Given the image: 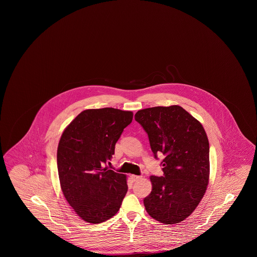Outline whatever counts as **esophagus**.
<instances>
[{
    "instance_id": "esophagus-1",
    "label": "esophagus",
    "mask_w": 257,
    "mask_h": 257,
    "mask_svg": "<svg viewBox=\"0 0 257 257\" xmlns=\"http://www.w3.org/2000/svg\"><path fill=\"white\" fill-rule=\"evenodd\" d=\"M130 177H131V179H132V181H138V180H140L141 178H142V176H140V175H134V174H132V175H130Z\"/></svg>"
}]
</instances>
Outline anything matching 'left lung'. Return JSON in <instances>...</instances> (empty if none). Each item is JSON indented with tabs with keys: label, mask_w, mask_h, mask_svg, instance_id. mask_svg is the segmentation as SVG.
<instances>
[{
	"label": "left lung",
	"mask_w": 257,
	"mask_h": 257,
	"mask_svg": "<svg viewBox=\"0 0 257 257\" xmlns=\"http://www.w3.org/2000/svg\"><path fill=\"white\" fill-rule=\"evenodd\" d=\"M135 119L147 132L154 157L163 154V176H150L144 199L147 213L167 224L189 217L204 196L209 180V142L198 120L180 106L138 110Z\"/></svg>",
	"instance_id": "8db88e82"
}]
</instances>
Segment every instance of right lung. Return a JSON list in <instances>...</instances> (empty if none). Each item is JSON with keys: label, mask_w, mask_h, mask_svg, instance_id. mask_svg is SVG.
Listing matches in <instances>:
<instances>
[{"label": "right lung", "mask_w": 257, "mask_h": 257, "mask_svg": "<svg viewBox=\"0 0 257 257\" xmlns=\"http://www.w3.org/2000/svg\"><path fill=\"white\" fill-rule=\"evenodd\" d=\"M133 112L113 108L82 111L63 133L57 163L64 197L81 219L100 223L121 206L126 176L109 170L107 163Z\"/></svg>", "instance_id": "obj_1"}]
</instances>
